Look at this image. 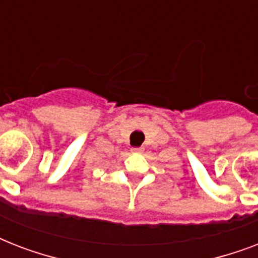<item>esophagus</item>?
<instances>
[{"label":"esophagus","mask_w":258,"mask_h":258,"mask_svg":"<svg viewBox=\"0 0 258 258\" xmlns=\"http://www.w3.org/2000/svg\"><path fill=\"white\" fill-rule=\"evenodd\" d=\"M131 151H133V153H142V151H143V147H134V149H131Z\"/></svg>","instance_id":"34e87169"}]
</instances>
